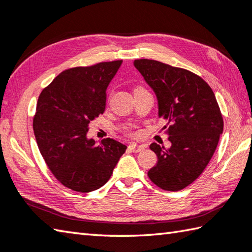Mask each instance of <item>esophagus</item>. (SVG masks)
I'll return each mask as SVG.
<instances>
[{"label": "esophagus", "mask_w": 252, "mask_h": 252, "mask_svg": "<svg viewBox=\"0 0 252 252\" xmlns=\"http://www.w3.org/2000/svg\"><path fill=\"white\" fill-rule=\"evenodd\" d=\"M132 153H140L141 150L145 149L144 145H137V144H130L129 147H128Z\"/></svg>", "instance_id": "obj_1"}]
</instances>
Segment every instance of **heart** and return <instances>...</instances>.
<instances>
[{
  "label": "heart",
  "instance_id": "heart-1",
  "mask_svg": "<svg viewBox=\"0 0 252 252\" xmlns=\"http://www.w3.org/2000/svg\"><path fill=\"white\" fill-rule=\"evenodd\" d=\"M140 89H144L142 87H137V88H135V90H140Z\"/></svg>",
  "mask_w": 252,
  "mask_h": 252
}]
</instances>
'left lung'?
<instances>
[{"label": "left lung", "mask_w": 252, "mask_h": 252, "mask_svg": "<svg viewBox=\"0 0 252 252\" xmlns=\"http://www.w3.org/2000/svg\"><path fill=\"white\" fill-rule=\"evenodd\" d=\"M134 65L156 93L171 141L169 149L150 145L158 162L148 177L165 191H180L200 177L222 134L224 121L215 94L200 75L187 69L151 59H137Z\"/></svg>", "instance_id": "obj_1"}]
</instances>
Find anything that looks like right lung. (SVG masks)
Instances as JSON below:
<instances>
[{
	"instance_id": "add662e5",
	"label": "right lung",
	"mask_w": 252,
	"mask_h": 252,
	"mask_svg": "<svg viewBox=\"0 0 252 252\" xmlns=\"http://www.w3.org/2000/svg\"><path fill=\"white\" fill-rule=\"evenodd\" d=\"M123 61L98 63L61 72L38 97L32 128L40 154L58 181L75 192L103 187L127 147L88 139L89 125L105 111L106 89Z\"/></svg>"
}]
</instances>
